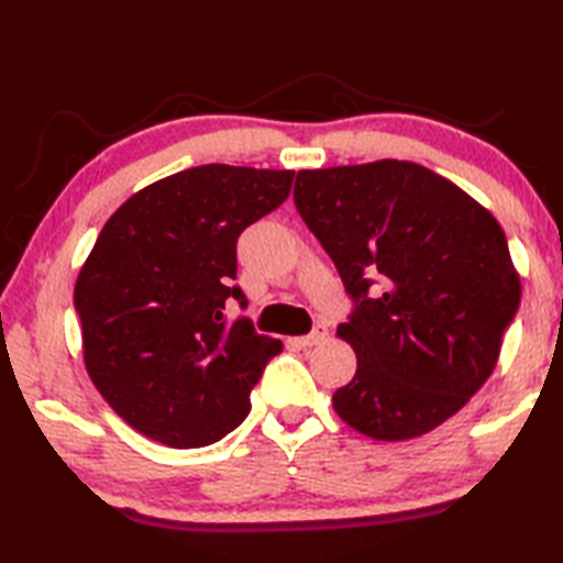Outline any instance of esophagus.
Segmentation results:
<instances>
[{"label":"esophagus","instance_id":"1","mask_svg":"<svg viewBox=\"0 0 563 563\" xmlns=\"http://www.w3.org/2000/svg\"><path fill=\"white\" fill-rule=\"evenodd\" d=\"M325 335H328V328L320 322V325L312 328L310 335H302V338H298L295 342H298L300 347H312V345H318V342L325 340Z\"/></svg>","mask_w":563,"mask_h":563}]
</instances>
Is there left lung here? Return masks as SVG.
I'll return each instance as SVG.
<instances>
[{"mask_svg": "<svg viewBox=\"0 0 563 563\" xmlns=\"http://www.w3.org/2000/svg\"><path fill=\"white\" fill-rule=\"evenodd\" d=\"M295 208L352 300L357 373L332 407L373 440H412L492 375L521 283L507 235L452 180L409 161L298 170Z\"/></svg>", "mask_w": 563, "mask_h": 563, "instance_id": "8db88e82", "label": "left lung"}]
</instances>
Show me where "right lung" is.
<instances>
[{
	"instance_id": "right-lung-1",
	"label": "right lung",
	"mask_w": 563,
	"mask_h": 563,
	"mask_svg": "<svg viewBox=\"0 0 563 563\" xmlns=\"http://www.w3.org/2000/svg\"><path fill=\"white\" fill-rule=\"evenodd\" d=\"M295 170L208 164L131 196L101 228L74 288L84 362L113 412L174 450L223 440L283 350L247 318L235 245L290 194Z\"/></svg>"
}]
</instances>
